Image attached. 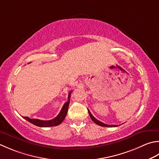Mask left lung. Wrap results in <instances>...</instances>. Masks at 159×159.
<instances>
[{
  "instance_id": "8db88e82",
  "label": "left lung",
  "mask_w": 159,
  "mask_h": 159,
  "mask_svg": "<svg viewBox=\"0 0 159 159\" xmlns=\"http://www.w3.org/2000/svg\"><path fill=\"white\" fill-rule=\"evenodd\" d=\"M88 112H89V116H90V118H91V119H92V120L93 121H94V122L95 123H96V124H97V125H98L102 126V127H117L116 125H107V124H105V123H102V122H101V121H99L98 120L96 119V118L91 114V112H90V111H89V110H88Z\"/></svg>"
}]
</instances>
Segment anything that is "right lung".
Returning <instances> with one entry per match:
<instances>
[{"instance_id": "1", "label": "right lung", "mask_w": 159, "mask_h": 159, "mask_svg": "<svg viewBox=\"0 0 159 159\" xmlns=\"http://www.w3.org/2000/svg\"><path fill=\"white\" fill-rule=\"evenodd\" d=\"M71 92L70 91L69 92V94H68V100L63 105V107H62L60 113L58 114L57 117H55L54 119L49 120H42L39 119H30V118L27 116H23V118L27 121H29L30 123L34 124L36 126L41 127H54L60 125V124L63 122V120L65 119V116H66L67 110H68V107H69L70 101V96H71Z\"/></svg>"}]
</instances>
